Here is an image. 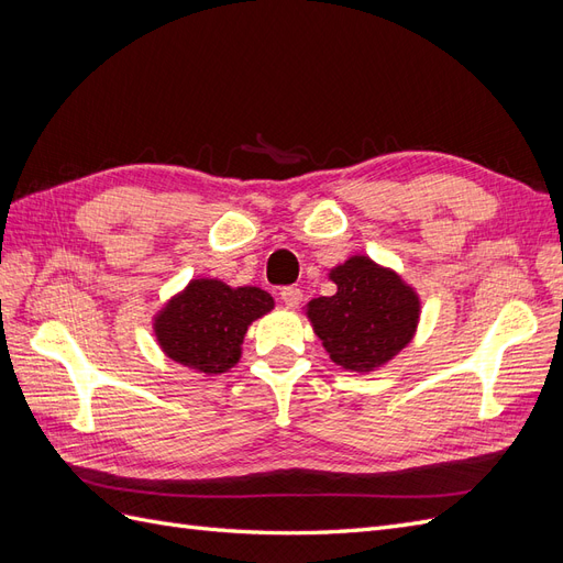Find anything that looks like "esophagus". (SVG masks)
<instances>
[{"instance_id": "34e87169", "label": "esophagus", "mask_w": 563, "mask_h": 563, "mask_svg": "<svg viewBox=\"0 0 563 563\" xmlns=\"http://www.w3.org/2000/svg\"><path fill=\"white\" fill-rule=\"evenodd\" d=\"M279 298L284 300L286 308H296V305H300L302 300V291L298 286H284L279 291Z\"/></svg>"}]
</instances>
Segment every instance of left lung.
Instances as JSON below:
<instances>
[{"instance_id": "1", "label": "left lung", "mask_w": 563, "mask_h": 563, "mask_svg": "<svg viewBox=\"0 0 563 563\" xmlns=\"http://www.w3.org/2000/svg\"><path fill=\"white\" fill-rule=\"evenodd\" d=\"M331 279L335 296L312 300L308 317L338 366L373 371L411 343L420 305L395 272L356 255Z\"/></svg>"}]
</instances>
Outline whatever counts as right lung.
<instances>
[{
	"instance_id": "right-lung-1",
	"label": "right lung",
	"mask_w": 563,
	"mask_h": 563,
	"mask_svg": "<svg viewBox=\"0 0 563 563\" xmlns=\"http://www.w3.org/2000/svg\"><path fill=\"white\" fill-rule=\"evenodd\" d=\"M272 305V296L255 286L230 288L216 279H195L159 314L157 340L174 362L223 373L240 360L249 323Z\"/></svg>"
}]
</instances>
